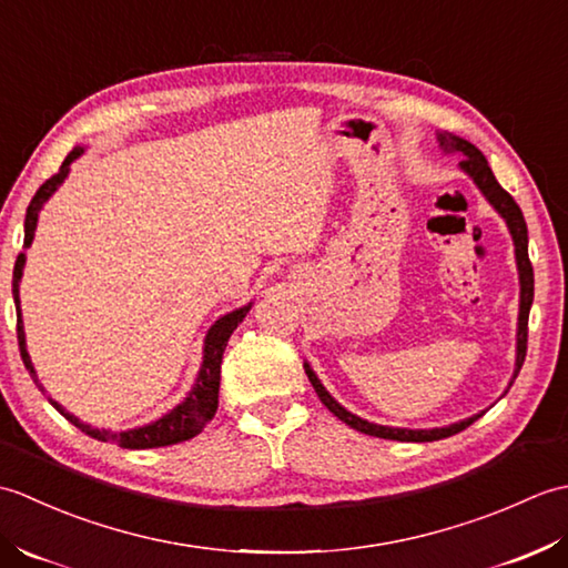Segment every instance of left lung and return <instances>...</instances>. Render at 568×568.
<instances>
[{"instance_id":"1","label":"left lung","mask_w":568,"mask_h":568,"mask_svg":"<svg viewBox=\"0 0 568 568\" xmlns=\"http://www.w3.org/2000/svg\"><path fill=\"white\" fill-rule=\"evenodd\" d=\"M437 141H439V149L444 153L464 155V159L458 161V168H462V173H466L470 180H474L476 187L480 190V195H484L490 202V207L503 216L505 224H508V232L513 236L517 275H520V315H517L515 371H513V378L508 383V388H510L513 381L517 378V373H520V368L525 364V354H527V320H529V307H532V300H535V273H532V263H529V256H527V224H525V216H523V210L517 207V202L508 195V192L500 187L496 175H493V171H490L486 155L480 153L474 146V143L462 139V136H454V134H449V131H439ZM305 373H307V378L312 383V388H315V393L320 395V400L324 403V407H327L332 415H336L342 422H346V425L354 427L356 432H364V434H371V437H381V439L437 442V439H444V437H452V434H458L462 429H466L468 425H474V422L486 413V409H484V413H478L474 417H466L462 422H454V425L432 427V429H407V427L376 425V422H368L364 417L348 413L344 405L336 403L334 397L329 395V390L324 388L322 381L317 378V373L312 371V366L307 364V361H305ZM505 393H508V390H505Z\"/></svg>"}]
</instances>
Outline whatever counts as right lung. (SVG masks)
I'll return each mask as SVG.
<instances>
[{"instance_id":"obj_1","label":"right lung","mask_w":568,"mask_h":568,"mask_svg":"<svg viewBox=\"0 0 568 568\" xmlns=\"http://www.w3.org/2000/svg\"><path fill=\"white\" fill-rule=\"evenodd\" d=\"M84 153L82 146H75L68 155L60 171L48 178L45 183L36 190V195L27 210V220H23V248L31 246L33 234H36V224H39V214L43 210V204L53 197V192L65 183V178L70 173L72 161H78L80 155ZM23 265H27V253H19L17 263H14V277H11V295H14V305H17V336H19V348H21V358L23 366L31 373L33 383L39 385L43 390V385L39 383V376H36V368L31 364V356L27 352V334H23V320H21V300H19V283L23 275ZM253 303L226 312L224 317L216 320L212 327L207 329V336H204V346H202V364H200V373L195 378V385H192L187 397L183 403H178L173 409H168L165 415H161L159 419L149 422V425H141L134 429H124V432H112V429H98L88 425V422L78 419L72 413L60 405L53 397H48L60 415H63L70 425H75L78 429H82L84 434H90L92 439L98 442H112L124 446V449H155V446H171L178 442H187L195 437L204 429L207 422H212L216 405H220V373H222V356L229 336L234 334V329L244 322L246 312L251 310ZM45 393V390H43Z\"/></svg>"}]
</instances>
